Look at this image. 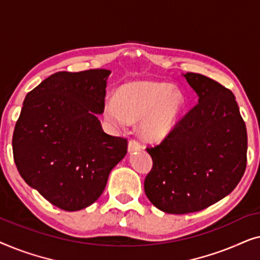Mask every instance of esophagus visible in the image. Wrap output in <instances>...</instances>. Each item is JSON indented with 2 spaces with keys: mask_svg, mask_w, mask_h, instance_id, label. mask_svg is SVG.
<instances>
[{
  "mask_svg": "<svg viewBox=\"0 0 260 260\" xmlns=\"http://www.w3.org/2000/svg\"><path fill=\"white\" fill-rule=\"evenodd\" d=\"M127 149H129V152H134L137 150H141V143L135 138H131L129 141V145H127Z\"/></svg>",
  "mask_w": 260,
  "mask_h": 260,
  "instance_id": "obj_1",
  "label": "esophagus"
}]
</instances>
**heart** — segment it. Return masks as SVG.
<instances>
[{
  "label": "heart",
  "mask_w": 260,
  "mask_h": 260,
  "mask_svg": "<svg viewBox=\"0 0 260 260\" xmlns=\"http://www.w3.org/2000/svg\"><path fill=\"white\" fill-rule=\"evenodd\" d=\"M184 104L181 90L155 81H133L120 86L116 97L105 101L104 117L115 127L141 121V135L147 141H162L179 119Z\"/></svg>",
  "instance_id": "1"
}]
</instances>
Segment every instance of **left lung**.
<instances>
[{
    "label": "left lung",
    "mask_w": 260,
    "mask_h": 260,
    "mask_svg": "<svg viewBox=\"0 0 260 260\" xmlns=\"http://www.w3.org/2000/svg\"><path fill=\"white\" fill-rule=\"evenodd\" d=\"M199 95L161 143L148 147L144 191L170 214L199 212L229 195L247 162L246 125L232 91L199 73L184 74Z\"/></svg>",
    "instance_id": "1"
}]
</instances>
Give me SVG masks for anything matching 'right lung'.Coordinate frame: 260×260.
<instances>
[{
    "label": "right lung",
    "instance_id": "1",
    "mask_svg": "<svg viewBox=\"0 0 260 260\" xmlns=\"http://www.w3.org/2000/svg\"><path fill=\"white\" fill-rule=\"evenodd\" d=\"M109 70L56 72L28 92L13 134L16 168L28 186L74 212L101 197L127 140L104 133Z\"/></svg>",
    "mask_w": 260,
    "mask_h": 260
}]
</instances>
